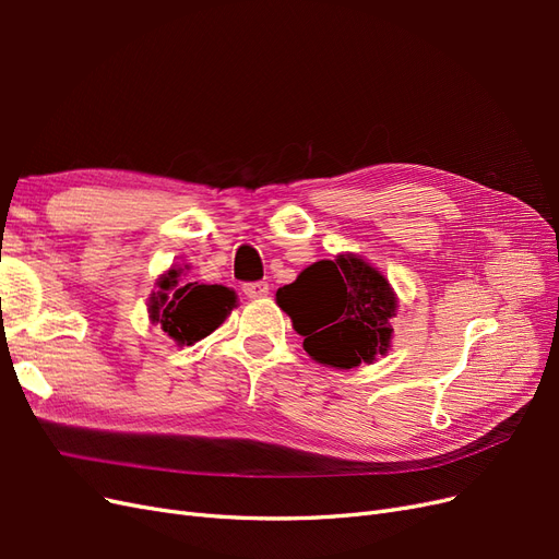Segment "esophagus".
Returning a JSON list of instances; mask_svg holds the SVG:
<instances>
[{"mask_svg": "<svg viewBox=\"0 0 559 559\" xmlns=\"http://www.w3.org/2000/svg\"><path fill=\"white\" fill-rule=\"evenodd\" d=\"M242 294L247 298H263V296H267V284L265 282H247L242 286Z\"/></svg>", "mask_w": 559, "mask_h": 559, "instance_id": "1", "label": "esophagus"}]
</instances>
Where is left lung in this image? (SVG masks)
Here are the masks:
<instances>
[{
    "mask_svg": "<svg viewBox=\"0 0 559 559\" xmlns=\"http://www.w3.org/2000/svg\"><path fill=\"white\" fill-rule=\"evenodd\" d=\"M277 306L292 317L302 347L319 364L354 368L373 364L392 347L399 300L386 277L357 253L317 261L277 289Z\"/></svg>",
    "mask_w": 559,
    "mask_h": 559,
    "instance_id": "8db88e82",
    "label": "left lung"
}]
</instances>
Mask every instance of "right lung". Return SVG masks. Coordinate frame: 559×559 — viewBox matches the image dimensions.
I'll return each mask as SVG.
<instances>
[{
	"label": "right lung",
	"mask_w": 559,
	"mask_h": 559,
	"mask_svg": "<svg viewBox=\"0 0 559 559\" xmlns=\"http://www.w3.org/2000/svg\"><path fill=\"white\" fill-rule=\"evenodd\" d=\"M179 275L181 267H170L158 277V292L148 298V317L183 347L222 326L238 296L222 284H179Z\"/></svg>",
	"instance_id": "add662e5"
}]
</instances>
